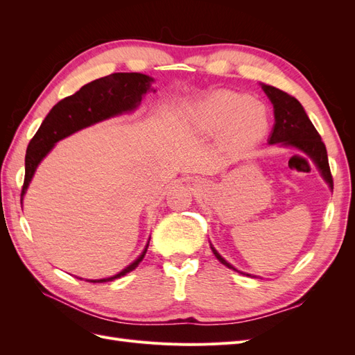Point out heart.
Here are the masks:
<instances>
[{"label":"heart","mask_w":355,"mask_h":355,"mask_svg":"<svg viewBox=\"0 0 355 355\" xmlns=\"http://www.w3.org/2000/svg\"><path fill=\"white\" fill-rule=\"evenodd\" d=\"M185 120L202 133H220L254 142L268 128L265 105L230 90L209 93L184 111Z\"/></svg>","instance_id":"obj_1"}]
</instances>
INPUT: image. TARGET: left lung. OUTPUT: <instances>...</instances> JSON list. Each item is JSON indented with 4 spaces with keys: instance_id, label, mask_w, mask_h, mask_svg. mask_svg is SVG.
I'll return each instance as SVG.
<instances>
[{
    "instance_id": "left-lung-1",
    "label": "left lung",
    "mask_w": 355,
    "mask_h": 355,
    "mask_svg": "<svg viewBox=\"0 0 355 355\" xmlns=\"http://www.w3.org/2000/svg\"><path fill=\"white\" fill-rule=\"evenodd\" d=\"M261 85H262V90L268 96V99L271 101L274 106L275 123L272 127V132L270 135V139H268V144L292 146L299 149V151L304 153L305 155H308L311 159H313L315 167L318 168L321 178L324 179L329 188L333 191V179H331L330 167H329L326 146L323 141H321L315 127L308 118L304 106L300 105V102L295 99L293 96L287 94L280 89H275L272 85H266V84H261ZM210 249L213 254L218 257V261L225 266H228L230 270H234L247 277L256 278V275L241 272L237 270V268H234L230 262L225 261L219 254V252L214 249L211 243H210Z\"/></svg>"
}]
</instances>
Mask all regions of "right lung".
I'll return each instance as SVG.
<instances>
[{"label":"right lung","mask_w":355,"mask_h":355,"mask_svg":"<svg viewBox=\"0 0 355 355\" xmlns=\"http://www.w3.org/2000/svg\"><path fill=\"white\" fill-rule=\"evenodd\" d=\"M153 83L154 78L145 73L116 72L83 85L77 93L68 96V98L62 99L53 106L28 145L25 157V180L22 194H20V204L24 202L26 189L35 175L37 167L59 141L96 123L110 120V118L116 115L133 112L141 105L142 98L148 92H155L151 87ZM148 245L149 239L144 252L137 256L136 261L125 266L123 271L108 278L87 282H112L115 278H120L127 272L133 271L145 257ZM80 280H83V278H80Z\"/></svg>","instance_id":"right-lung-1"}]
</instances>
